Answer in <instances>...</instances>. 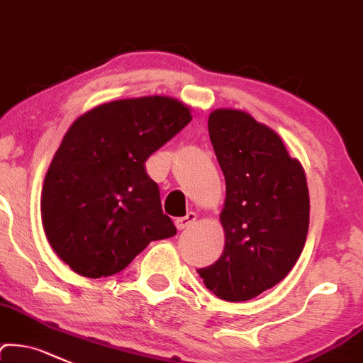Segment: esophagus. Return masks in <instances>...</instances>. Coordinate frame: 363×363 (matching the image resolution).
I'll use <instances>...</instances> for the list:
<instances>
[{
    "instance_id": "34e87169",
    "label": "esophagus",
    "mask_w": 363,
    "mask_h": 363,
    "mask_svg": "<svg viewBox=\"0 0 363 363\" xmlns=\"http://www.w3.org/2000/svg\"><path fill=\"white\" fill-rule=\"evenodd\" d=\"M194 221H196V213H189L186 216L177 218V220H174V225H177L178 230H185L189 228Z\"/></svg>"
}]
</instances>
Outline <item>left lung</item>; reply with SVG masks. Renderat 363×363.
<instances>
[{
  "label": "left lung",
  "mask_w": 363,
  "mask_h": 363,
  "mask_svg": "<svg viewBox=\"0 0 363 363\" xmlns=\"http://www.w3.org/2000/svg\"><path fill=\"white\" fill-rule=\"evenodd\" d=\"M208 130L227 183L225 249L197 272L220 299L247 301L289 274L305 247L306 177L280 136L245 112L214 111Z\"/></svg>",
  "instance_id": "1"
}]
</instances>
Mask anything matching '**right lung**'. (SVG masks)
Masks as SVG:
<instances>
[{
    "label": "right lung",
    "instance_id": "1",
    "mask_svg": "<svg viewBox=\"0 0 363 363\" xmlns=\"http://www.w3.org/2000/svg\"><path fill=\"white\" fill-rule=\"evenodd\" d=\"M190 119L178 100L143 96L99 105L69 128L46 173L41 218L76 274L114 275L152 240L177 235L145 161Z\"/></svg>",
    "mask_w": 363,
    "mask_h": 363
}]
</instances>
